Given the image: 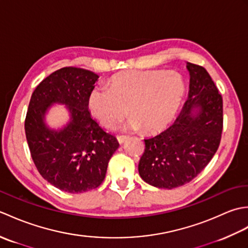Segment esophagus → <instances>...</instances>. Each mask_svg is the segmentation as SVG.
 <instances>
[{"instance_id":"1","label":"esophagus","mask_w":248,"mask_h":248,"mask_svg":"<svg viewBox=\"0 0 248 248\" xmlns=\"http://www.w3.org/2000/svg\"><path fill=\"white\" fill-rule=\"evenodd\" d=\"M128 139V136L127 135H118L117 136V140H118V141H119V144H123V143H124V140Z\"/></svg>"}]
</instances>
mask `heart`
Returning <instances> with one entry per match:
<instances>
[{
  "label": "heart",
  "mask_w": 248,
  "mask_h": 248,
  "mask_svg": "<svg viewBox=\"0 0 248 248\" xmlns=\"http://www.w3.org/2000/svg\"><path fill=\"white\" fill-rule=\"evenodd\" d=\"M184 93L186 84L178 73L129 70L110 78L108 88L94 87L88 96V108L107 128H114L129 112V127L156 133L176 117Z\"/></svg>",
  "instance_id": "1"
}]
</instances>
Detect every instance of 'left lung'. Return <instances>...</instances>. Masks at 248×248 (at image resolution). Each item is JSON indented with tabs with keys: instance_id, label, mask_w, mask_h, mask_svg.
Wrapping results in <instances>:
<instances>
[{
	"instance_id": "8db88e82",
	"label": "left lung",
	"mask_w": 248,
	"mask_h": 248,
	"mask_svg": "<svg viewBox=\"0 0 248 248\" xmlns=\"http://www.w3.org/2000/svg\"><path fill=\"white\" fill-rule=\"evenodd\" d=\"M187 100L173 124L147 139L139 164L145 182L175 188L192 181L217 152L223 132V98L203 67L186 62Z\"/></svg>"
}]
</instances>
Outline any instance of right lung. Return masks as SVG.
Segmentation results:
<instances>
[{"label":"right lung","mask_w":248,"mask_h":248,"mask_svg":"<svg viewBox=\"0 0 248 248\" xmlns=\"http://www.w3.org/2000/svg\"><path fill=\"white\" fill-rule=\"evenodd\" d=\"M98 78L83 68H61L37 85L30 100L24 129L31 159L45 180L67 193L98 187L119 147L88 110V96ZM53 103L66 104L71 112V121L59 131L44 124Z\"/></svg>","instance_id":"1"}]
</instances>
